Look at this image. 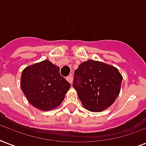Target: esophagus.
<instances>
[{
  "mask_svg": "<svg viewBox=\"0 0 146 146\" xmlns=\"http://www.w3.org/2000/svg\"><path fill=\"white\" fill-rule=\"evenodd\" d=\"M66 80H67L70 83H72V82H73V76L72 75L68 76L66 77Z\"/></svg>",
  "mask_w": 146,
  "mask_h": 146,
  "instance_id": "34e87169",
  "label": "esophagus"
}]
</instances>
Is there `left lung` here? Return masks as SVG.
<instances>
[{"label":"left lung","mask_w":146,"mask_h":146,"mask_svg":"<svg viewBox=\"0 0 146 146\" xmlns=\"http://www.w3.org/2000/svg\"><path fill=\"white\" fill-rule=\"evenodd\" d=\"M123 77L114 66L89 60L74 72L73 88L87 110L104 111L113 104L120 93Z\"/></svg>","instance_id":"left-lung-1"}]
</instances>
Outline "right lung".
<instances>
[{
	"instance_id": "obj_1",
	"label": "right lung",
	"mask_w": 146,
	"mask_h": 146,
	"mask_svg": "<svg viewBox=\"0 0 146 146\" xmlns=\"http://www.w3.org/2000/svg\"><path fill=\"white\" fill-rule=\"evenodd\" d=\"M70 88L59 67L48 60L27 66L22 73V91L31 104L42 111L59 106Z\"/></svg>"
}]
</instances>
